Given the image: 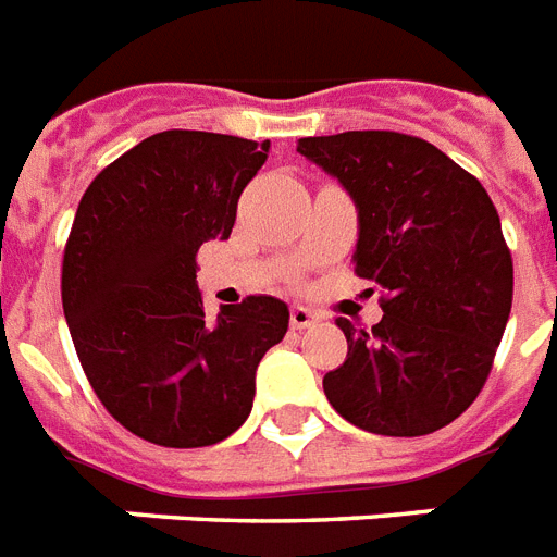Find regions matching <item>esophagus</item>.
Masks as SVG:
<instances>
[{
    "label": "esophagus",
    "mask_w": 557,
    "mask_h": 557,
    "mask_svg": "<svg viewBox=\"0 0 557 557\" xmlns=\"http://www.w3.org/2000/svg\"><path fill=\"white\" fill-rule=\"evenodd\" d=\"M319 319H321L319 312L307 310V307H301V305L289 307V327H293V330L315 327V324H319Z\"/></svg>",
    "instance_id": "34e87169"
}]
</instances>
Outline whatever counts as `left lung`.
<instances>
[{
	"mask_svg": "<svg viewBox=\"0 0 557 557\" xmlns=\"http://www.w3.org/2000/svg\"><path fill=\"white\" fill-rule=\"evenodd\" d=\"M296 150L356 201V275L379 284L384 310L370 333L335 321L347 358L324 395L367 433H435L478 398L512 310L498 210L472 173L407 133L307 136Z\"/></svg>",
	"mask_w": 557,
	"mask_h": 557,
	"instance_id": "left-lung-1",
	"label": "left lung"
}]
</instances>
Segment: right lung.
Listing matches in <instances>:
<instances>
[{
  "mask_svg": "<svg viewBox=\"0 0 557 557\" xmlns=\"http://www.w3.org/2000/svg\"><path fill=\"white\" fill-rule=\"evenodd\" d=\"M270 141L164 131L119 156L85 190L62 259L73 347L104 410L159 447H210L245 424L256 367L289 310L247 296L207 319L196 252L230 238Z\"/></svg>",
  "mask_w": 557,
  "mask_h": 557,
  "instance_id": "add662e5",
  "label": "right lung"
}]
</instances>
